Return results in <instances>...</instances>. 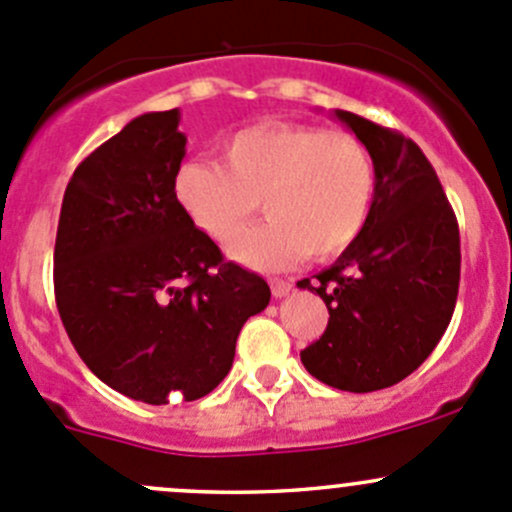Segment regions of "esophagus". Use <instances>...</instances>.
I'll return each mask as SVG.
<instances>
[{
	"mask_svg": "<svg viewBox=\"0 0 512 512\" xmlns=\"http://www.w3.org/2000/svg\"><path fill=\"white\" fill-rule=\"evenodd\" d=\"M270 287H272V294L275 297H287L289 292H292V282L289 280H270Z\"/></svg>",
	"mask_w": 512,
	"mask_h": 512,
	"instance_id": "34e87169",
	"label": "esophagus"
}]
</instances>
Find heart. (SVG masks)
Masks as SVG:
<instances>
[{"label": "heart", "mask_w": 512, "mask_h": 512, "mask_svg": "<svg viewBox=\"0 0 512 512\" xmlns=\"http://www.w3.org/2000/svg\"><path fill=\"white\" fill-rule=\"evenodd\" d=\"M220 160H188L175 175L185 213L232 247L262 200L270 218L237 247L250 265L327 260L352 247L374 210L376 168L352 133L302 123H262L223 143Z\"/></svg>", "instance_id": "heart-1"}]
</instances>
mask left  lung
<instances>
[{
  "label": "left lung",
  "instance_id": "8db88e82",
  "mask_svg": "<svg viewBox=\"0 0 512 512\" xmlns=\"http://www.w3.org/2000/svg\"><path fill=\"white\" fill-rule=\"evenodd\" d=\"M334 116L374 160V210L317 282H297L329 309L324 334L299 356L322 384L366 394L399 384L441 342L456 309L461 235L436 170L411 138L356 113Z\"/></svg>",
  "mask_w": 512,
  "mask_h": 512
}]
</instances>
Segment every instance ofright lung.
<instances>
[{
	"label": "right lung",
	"mask_w": 512,
	"mask_h": 512,
	"mask_svg": "<svg viewBox=\"0 0 512 512\" xmlns=\"http://www.w3.org/2000/svg\"><path fill=\"white\" fill-rule=\"evenodd\" d=\"M180 111L143 113L66 185L54 294L71 344L128 399L195 401L230 371L242 324L270 304L255 272L225 262L175 195Z\"/></svg>",
	"instance_id": "add662e5"
}]
</instances>
